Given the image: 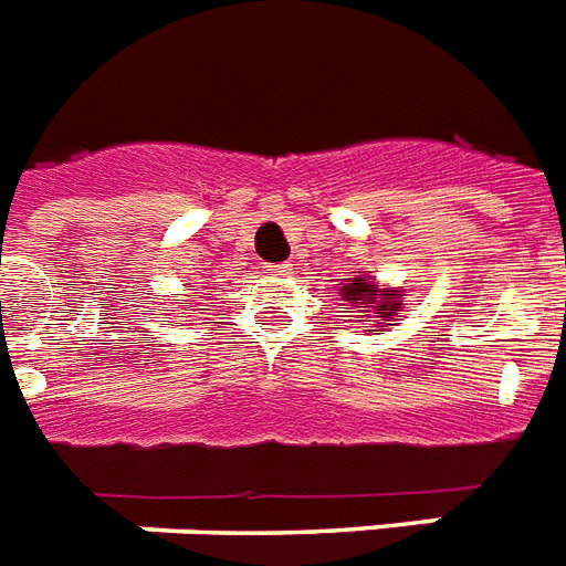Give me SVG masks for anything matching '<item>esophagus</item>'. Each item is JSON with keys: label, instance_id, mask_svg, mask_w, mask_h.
I'll return each mask as SVG.
<instances>
[{"label": "esophagus", "instance_id": "1", "mask_svg": "<svg viewBox=\"0 0 566 566\" xmlns=\"http://www.w3.org/2000/svg\"><path fill=\"white\" fill-rule=\"evenodd\" d=\"M265 274H269V277H289V274H292V265H289V262H283V265H265Z\"/></svg>", "mask_w": 566, "mask_h": 566}]
</instances>
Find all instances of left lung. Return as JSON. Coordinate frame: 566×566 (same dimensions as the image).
<instances>
[{
	"instance_id": "8db88e82",
	"label": "left lung",
	"mask_w": 566,
	"mask_h": 566,
	"mask_svg": "<svg viewBox=\"0 0 566 566\" xmlns=\"http://www.w3.org/2000/svg\"><path fill=\"white\" fill-rule=\"evenodd\" d=\"M338 286V297L345 301V312H361V318H374V327L365 329L370 336L386 333L388 327H397L391 321L400 318L403 312V286H379L377 280L365 274V271H350L347 277H342Z\"/></svg>"
}]
</instances>
